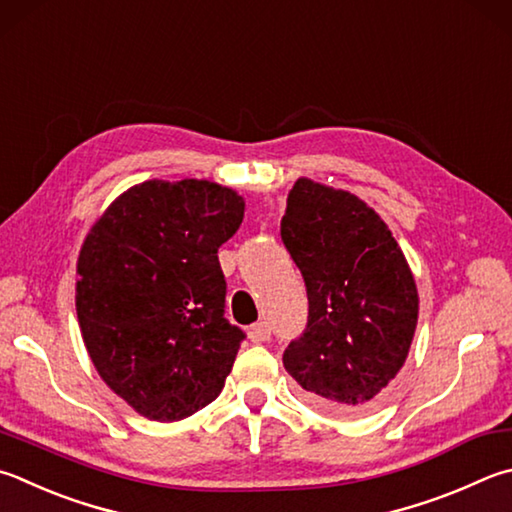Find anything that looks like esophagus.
I'll return each instance as SVG.
<instances>
[{
  "mask_svg": "<svg viewBox=\"0 0 512 512\" xmlns=\"http://www.w3.org/2000/svg\"><path fill=\"white\" fill-rule=\"evenodd\" d=\"M271 333H273L271 324H268V322H257V324H253V327H250V340H253V342H266V340H271Z\"/></svg>",
  "mask_w": 512,
  "mask_h": 512,
  "instance_id": "obj_1",
  "label": "esophagus"
}]
</instances>
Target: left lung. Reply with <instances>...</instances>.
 <instances>
[{
    "mask_svg": "<svg viewBox=\"0 0 512 512\" xmlns=\"http://www.w3.org/2000/svg\"><path fill=\"white\" fill-rule=\"evenodd\" d=\"M280 235L300 268L309 318L284 367L329 414L376 407L410 351L418 293L401 246L365 201L300 179Z\"/></svg>",
    "mask_w": 512,
    "mask_h": 512,
    "instance_id": "left-lung-1",
    "label": "left lung"
}]
</instances>
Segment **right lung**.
<instances>
[{
  "instance_id": "1",
  "label": "right lung",
  "mask_w": 512,
  "mask_h": 512,
  "mask_svg": "<svg viewBox=\"0 0 512 512\" xmlns=\"http://www.w3.org/2000/svg\"><path fill=\"white\" fill-rule=\"evenodd\" d=\"M244 199L217 183L145 181L111 203L78 257L76 311L100 378L152 421L215 401L246 333L226 313L219 246Z\"/></svg>"
}]
</instances>
